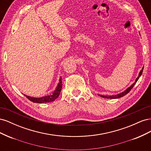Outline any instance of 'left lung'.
I'll return each mask as SVG.
<instances>
[{
	"mask_svg": "<svg viewBox=\"0 0 151 151\" xmlns=\"http://www.w3.org/2000/svg\"><path fill=\"white\" fill-rule=\"evenodd\" d=\"M143 69H144V67H142V70L140 71L139 74V76L138 77H137V79H135V81L134 82V83L132 84L130 87H129L127 89H126L124 91H123V92L119 93V94H115V95H110V96H107V95H101V94H98V96H99L101 98H107V99H117V98H122L123 96H124L125 95H126L127 94L129 93L130 90L133 88V87L135 86V84H136L137 82V81L139 80V77L141 76L142 74V72H143Z\"/></svg>",
	"mask_w": 151,
	"mask_h": 151,
	"instance_id": "left-lung-1",
	"label": "left lung"
}]
</instances>
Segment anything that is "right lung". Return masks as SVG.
Instances as JSON below:
<instances>
[{"label": "right lung", "instance_id": "right-lung-1", "mask_svg": "<svg viewBox=\"0 0 151 151\" xmlns=\"http://www.w3.org/2000/svg\"><path fill=\"white\" fill-rule=\"evenodd\" d=\"M62 88V77H60L59 79V82L56 87L55 89L52 94H50L47 96H45L40 97V98H35V97H31L24 94V96L28 98L31 101L36 103H50L55 101L60 94Z\"/></svg>", "mask_w": 151, "mask_h": 151}]
</instances>
